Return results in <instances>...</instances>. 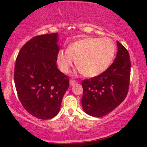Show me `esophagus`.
<instances>
[{
	"instance_id": "34e87169",
	"label": "esophagus",
	"mask_w": 147,
	"mask_h": 147,
	"mask_svg": "<svg viewBox=\"0 0 147 147\" xmlns=\"http://www.w3.org/2000/svg\"><path fill=\"white\" fill-rule=\"evenodd\" d=\"M77 83V81H75V80H73V79H70V86H74L75 85V84H76Z\"/></svg>"
}]
</instances>
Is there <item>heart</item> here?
<instances>
[{"mask_svg": "<svg viewBox=\"0 0 147 147\" xmlns=\"http://www.w3.org/2000/svg\"><path fill=\"white\" fill-rule=\"evenodd\" d=\"M116 48L109 38L88 37L72 43L68 50L57 55L60 70L68 73L75 65L86 77H97L105 72L113 60Z\"/></svg>", "mask_w": 147, "mask_h": 147, "instance_id": "b5f03b06", "label": "heart"}]
</instances>
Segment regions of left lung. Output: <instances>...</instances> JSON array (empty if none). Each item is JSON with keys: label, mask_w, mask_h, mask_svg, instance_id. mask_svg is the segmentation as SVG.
<instances>
[{"label": "left lung", "mask_w": 147, "mask_h": 147, "mask_svg": "<svg viewBox=\"0 0 147 147\" xmlns=\"http://www.w3.org/2000/svg\"><path fill=\"white\" fill-rule=\"evenodd\" d=\"M117 56L102 74L82 82L84 111L92 117H103L122 103L129 90L131 61L127 50L117 41Z\"/></svg>", "instance_id": "8db88e82"}]
</instances>
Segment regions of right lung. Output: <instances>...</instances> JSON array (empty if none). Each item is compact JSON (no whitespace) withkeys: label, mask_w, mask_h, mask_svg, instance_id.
Returning a JSON list of instances; mask_svg holds the SVG:
<instances>
[{"label":"right lung","mask_w":147,"mask_h":147,"mask_svg":"<svg viewBox=\"0 0 147 147\" xmlns=\"http://www.w3.org/2000/svg\"><path fill=\"white\" fill-rule=\"evenodd\" d=\"M58 34L36 36L22 47L14 74L18 99L34 117L49 119L59 112L69 86L68 76L57 68Z\"/></svg>","instance_id":"right-lung-1"}]
</instances>
